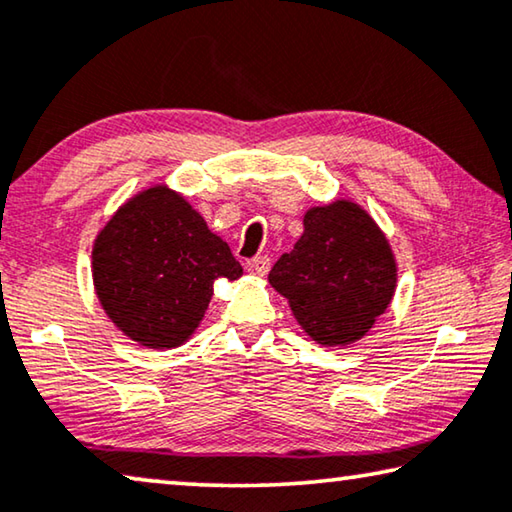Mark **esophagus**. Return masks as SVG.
I'll return each instance as SVG.
<instances>
[{
	"label": "esophagus",
	"mask_w": 512,
	"mask_h": 512,
	"mask_svg": "<svg viewBox=\"0 0 512 512\" xmlns=\"http://www.w3.org/2000/svg\"><path fill=\"white\" fill-rule=\"evenodd\" d=\"M269 269H271V259L266 255L253 257V259H248V262H246V271L250 275H257V278H264V275L269 273Z\"/></svg>",
	"instance_id": "esophagus-1"
}]
</instances>
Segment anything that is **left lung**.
I'll list each match as a JSON object with an SVG mask.
<instances>
[{
  "label": "left lung",
  "mask_w": 512,
  "mask_h": 512,
  "mask_svg": "<svg viewBox=\"0 0 512 512\" xmlns=\"http://www.w3.org/2000/svg\"><path fill=\"white\" fill-rule=\"evenodd\" d=\"M291 253L269 273L307 335L321 346L355 344L392 303L396 259L369 212L353 200L310 207Z\"/></svg>",
  "instance_id": "1"
}]
</instances>
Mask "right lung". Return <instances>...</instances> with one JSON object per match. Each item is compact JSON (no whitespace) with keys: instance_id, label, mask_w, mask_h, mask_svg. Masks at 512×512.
<instances>
[{"instance_id":"obj_1","label":"right lung","mask_w":512,"mask_h":512,"mask_svg":"<svg viewBox=\"0 0 512 512\" xmlns=\"http://www.w3.org/2000/svg\"><path fill=\"white\" fill-rule=\"evenodd\" d=\"M91 269L113 326L159 351L182 346L196 332L218 278L243 275L230 246L166 184L116 209L93 241Z\"/></svg>"}]
</instances>
